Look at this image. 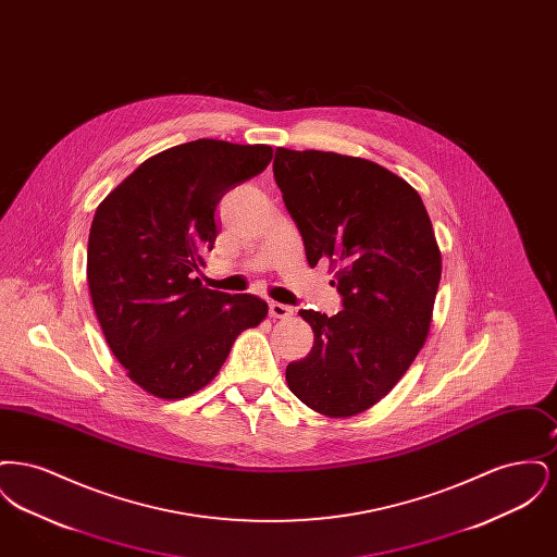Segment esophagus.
<instances>
[{
	"instance_id": "34e87169",
	"label": "esophagus",
	"mask_w": 557,
	"mask_h": 557,
	"mask_svg": "<svg viewBox=\"0 0 557 557\" xmlns=\"http://www.w3.org/2000/svg\"><path fill=\"white\" fill-rule=\"evenodd\" d=\"M292 313V307H288V305H282V302H271L269 305V315L273 319H286L290 318Z\"/></svg>"
}]
</instances>
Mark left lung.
Returning <instances> with one entry per match:
<instances>
[{"mask_svg": "<svg viewBox=\"0 0 557 557\" xmlns=\"http://www.w3.org/2000/svg\"><path fill=\"white\" fill-rule=\"evenodd\" d=\"M273 175L305 239L327 261L343 311H298L315 334L286 368L294 397L327 418H350L386 397L424 346L443 273L420 194L377 162L277 148Z\"/></svg>", "mask_w": 557, "mask_h": 557, "instance_id": "obj_1", "label": "left lung"}]
</instances>
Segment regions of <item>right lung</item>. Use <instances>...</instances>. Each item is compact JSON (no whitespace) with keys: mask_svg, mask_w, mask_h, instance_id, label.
Masks as SVG:
<instances>
[{"mask_svg":"<svg viewBox=\"0 0 557 557\" xmlns=\"http://www.w3.org/2000/svg\"><path fill=\"white\" fill-rule=\"evenodd\" d=\"M273 159L265 144L196 139L144 160L96 209L87 286L102 334L152 397L205 388L232 345L267 318L265 300L202 286L196 271L219 236L223 194Z\"/></svg>","mask_w":557,"mask_h":557,"instance_id":"obj_1","label":"right lung"}]
</instances>
